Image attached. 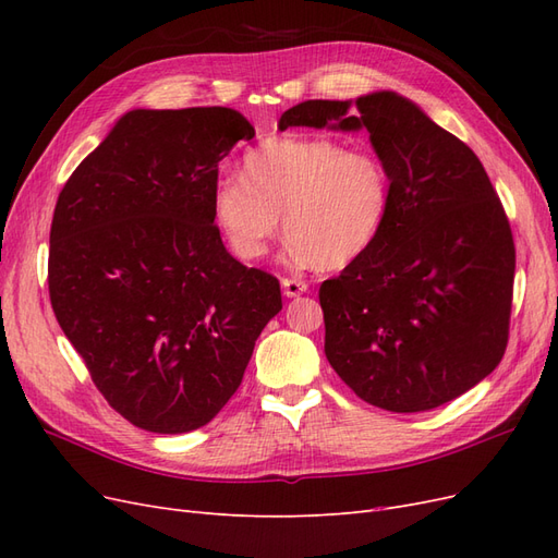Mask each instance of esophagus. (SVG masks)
Masks as SVG:
<instances>
[{"mask_svg":"<svg viewBox=\"0 0 558 558\" xmlns=\"http://www.w3.org/2000/svg\"><path fill=\"white\" fill-rule=\"evenodd\" d=\"M281 291L286 298H298L307 291V283L300 279H281Z\"/></svg>","mask_w":558,"mask_h":558,"instance_id":"1","label":"esophagus"}]
</instances>
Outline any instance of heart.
<instances>
[{
  "label": "heart",
  "instance_id": "obj_1",
  "mask_svg": "<svg viewBox=\"0 0 558 558\" xmlns=\"http://www.w3.org/2000/svg\"><path fill=\"white\" fill-rule=\"evenodd\" d=\"M391 177L369 150L307 134L267 137L246 150L242 177H221L214 221L244 260H260L281 226L286 258L340 269L375 244L391 214Z\"/></svg>",
  "mask_w": 558,
  "mask_h": 558
}]
</instances>
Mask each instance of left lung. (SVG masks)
Here are the masks:
<instances>
[{
	"label": "left lung",
	"mask_w": 558,
	"mask_h": 558,
	"mask_svg": "<svg viewBox=\"0 0 558 558\" xmlns=\"http://www.w3.org/2000/svg\"><path fill=\"white\" fill-rule=\"evenodd\" d=\"M281 132L367 130L391 177L375 244L320 283L326 359L365 402L426 412L492 375L508 347L514 242L480 158L412 99H307Z\"/></svg>",
	"instance_id": "left-lung-1"
}]
</instances>
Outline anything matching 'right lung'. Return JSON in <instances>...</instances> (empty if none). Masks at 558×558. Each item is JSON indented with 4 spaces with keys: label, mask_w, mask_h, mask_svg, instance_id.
I'll return each instance as SVG.
<instances>
[{
    "label": "right lung",
    "mask_w": 558,
    "mask_h": 558,
    "mask_svg": "<svg viewBox=\"0 0 558 558\" xmlns=\"http://www.w3.org/2000/svg\"><path fill=\"white\" fill-rule=\"evenodd\" d=\"M253 137L228 107L132 109L58 197L50 305L99 393L148 433L209 424L281 310L279 281L214 226L218 162Z\"/></svg>",
    "instance_id": "right-lung-1"
}]
</instances>
